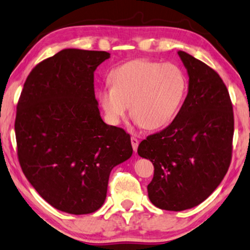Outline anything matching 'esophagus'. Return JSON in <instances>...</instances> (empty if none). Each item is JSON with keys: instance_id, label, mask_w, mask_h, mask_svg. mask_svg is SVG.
I'll return each mask as SVG.
<instances>
[{"instance_id": "esophagus-1", "label": "esophagus", "mask_w": 250, "mask_h": 250, "mask_svg": "<svg viewBox=\"0 0 250 250\" xmlns=\"http://www.w3.org/2000/svg\"><path fill=\"white\" fill-rule=\"evenodd\" d=\"M131 144H132V147H133V151L137 152L138 146H139V140L135 139L134 137L131 138Z\"/></svg>"}]
</instances>
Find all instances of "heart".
I'll use <instances>...</instances> for the list:
<instances>
[{"label": "heart", "instance_id": "obj_1", "mask_svg": "<svg viewBox=\"0 0 250 250\" xmlns=\"http://www.w3.org/2000/svg\"><path fill=\"white\" fill-rule=\"evenodd\" d=\"M111 85L97 93L107 121L119 125L130 106L134 122L148 130L174 119L187 93V78L174 63L138 59L124 63L109 74Z\"/></svg>", "mask_w": 250, "mask_h": 250}]
</instances>
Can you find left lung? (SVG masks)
Wrapping results in <instances>:
<instances>
[{
  "instance_id": "8db88e82",
  "label": "left lung",
  "mask_w": 250,
  "mask_h": 250,
  "mask_svg": "<svg viewBox=\"0 0 250 250\" xmlns=\"http://www.w3.org/2000/svg\"><path fill=\"white\" fill-rule=\"evenodd\" d=\"M178 56L189 76L187 97L174 121L138 147L154 165L149 200L167 211L197 207L219 187L229 167L234 134L233 106L220 75L187 52Z\"/></svg>"
}]
</instances>
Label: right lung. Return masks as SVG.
<instances>
[{
  "label": "right lung",
  "mask_w": 250,
  "mask_h": 250,
  "mask_svg": "<svg viewBox=\"0 0 250 250\" xmlns=\"http://www.w3.org/2000/svg\"><path fill=\"white\" fill-rule=\"evenodd\" d=\"M106 51L64 49L36 65L17 105L15 134L22 172L53 208L97 211L113 167L132 155L130 135L103 121L94 72Z\"/></svg>",
  "instance_id": "right-lung-1"
}]
</instances>
